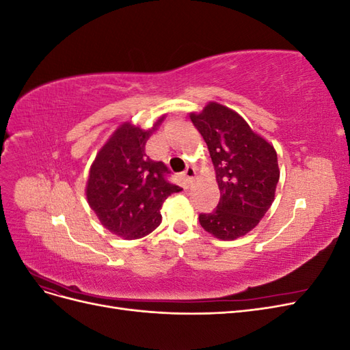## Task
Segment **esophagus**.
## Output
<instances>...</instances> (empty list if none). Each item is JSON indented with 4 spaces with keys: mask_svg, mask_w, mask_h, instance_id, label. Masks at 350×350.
<instances>
[{
    "mask_svg": "<svg viewBox=\"0 0 350 350\" xmlns=\"http://www.w3.org/2000/svg\"><path fill=\"white\" fill-rule=\"evenodd\" d=\"M184 178H185V181L188 183V184H191L193 181H194V178H196V169L194 167H187L185 171H184Z\"/></svg>",
    "mask_w": 350,
    "mask_h": 350,
    "instance_id": "esophagus-1",
    "label": "esophagus"
}]
</instances>
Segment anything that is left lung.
Returning <instances> with one entry per match:
<instances>
[{
	"mask_svg": "<svg viewBox=\"0 0 350 350\" xmlns=\"http://www.w3.org/2000/svg\"><path fill=\"white\" fill-rule=\"evenodd\" d=\"M189 118L207 144L220 189L216 210L201 213L200 225L221 241L247 235L274 201L278 153L238 112L217 102H208Z\"/></svg>",
	"mask_w": 350,
	"mask_h": 350,
	"instance_id": "8db88e82",
	"label": "left lung"
}]
</instances>
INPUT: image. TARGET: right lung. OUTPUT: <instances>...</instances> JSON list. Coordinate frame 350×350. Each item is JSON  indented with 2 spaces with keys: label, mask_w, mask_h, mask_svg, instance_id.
<instances>
[{
  "label": "right lung",
  "mask_w": 350,
  "mask_h": 350,
  "mask_svg": "<svg viewBox=\"0 0 350 350\" xmlns=\"http://www.w3.org/2000/svg\"><path fill=\"white\" fill-rule=\"evenodd\" d=\"M165 115L150 130L125 122L96 154L90 166L86 197L100 224L124 239H139L162 221L163 201L181 188L166 179L163 162L146 154V143L162 124Z\"/></svg>",
  "instance_id": "add662e5"
}]
</instances>
